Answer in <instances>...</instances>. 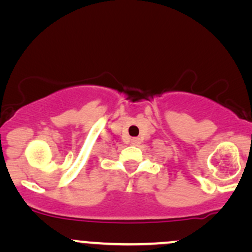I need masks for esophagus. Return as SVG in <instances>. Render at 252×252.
Wrapping results in <instances>:
<instances>
[{
  "label": "esophagus",
  "mask_w": 252,
  "mask_h": 252,
  "mask_svg": "<svg viewBox=\"0 0 252 252\" xmlns=\"http://www.w3.org/2000/svg\"><path fill=\"white\" fill-rule=\"evenodd\" d=\"M140 143H141L140 138L134 137V138H132V140H131V144H132V146H140Z\"/></svg>",
  "instance_id": "34e87169"
}]
</instances>
